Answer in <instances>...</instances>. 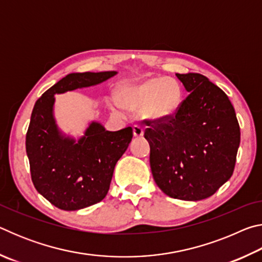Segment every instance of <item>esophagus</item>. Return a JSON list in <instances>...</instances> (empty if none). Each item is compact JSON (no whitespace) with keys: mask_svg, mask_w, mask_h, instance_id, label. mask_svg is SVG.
I'll use <instances>...</instances> for the list:
<instances>
[{"mask_svg":"<svg viewBox=\"0 0 262 262\" xmlns=\"http://www.w3.org/2000/svg\"><path fill=\"white\" fill-rule=\"evenodd\" d=\"M133 133H134V136L135 137H141V136H143L144 130H143V128H142L141 126L135 125L134 127H133Z\"/></svg>","mask_w":262,"mask_h":262,"instance_id":"1","label":"esophagus"}]
</instances>
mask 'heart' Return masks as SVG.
<instances>
[{"label":"heart","instance_id":"obj_1","mask_svg":"<svg viewBox=\"0 0 262 262\" xmlns=\"http://www.w3.org/2000/svg\"><path fill=\"white\" fill-rule=\"evenodd\" d=\"M120 101L111 97V108L120 112L122 106L133 112L144 111L152 120L174 117L183 101V90L173 78L152 77L137 84H125L119 91Z\"/></svg>","mask_w":262,"mask_h":262}]
</instances>
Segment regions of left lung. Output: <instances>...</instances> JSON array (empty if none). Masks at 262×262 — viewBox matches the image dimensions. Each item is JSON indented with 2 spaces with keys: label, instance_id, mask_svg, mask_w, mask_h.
<instances>
[{
  "label": "left lung",
  "instance_id": "left-lung-1",
  "mask_svg": "<svg viewBox=\"0 0 262 262\" xmlns=\"http://www.w3.org/2000/svg\"><path fill=\"white\" fill-rule=\"evenodd\" d=\"M176 76L189 95L174 117L147 121L144 137L158 187L173 199L199 201L231 178L241 128L223 90L201 74Z\"/></svg>",
  "mask_w": 262,
  "mask_h": 262
}]
</instances>
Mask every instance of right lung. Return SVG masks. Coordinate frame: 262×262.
Masks as SVG:
<instances>
[{
    "label": "right lung",
    "instance_id": "right-lung-1",
    "mask_svg": "<svg viewBox=\"0 0 262 262\" xmlns=\"http://www.w3.org/2000/svg\"><path fill=\"white\" fill-rule=\"evenodd\" d=\"M117 72L73 73L35 101L26 133V154L35 189L62 210H78L106 196L115 164L129 145L133 129L106 130L92 121L76 141L64 135L54 118L55 94L103 83Z\"/></svg>",
    "mask_w": 262,
    "mask_h": 262
}]
</instances>
